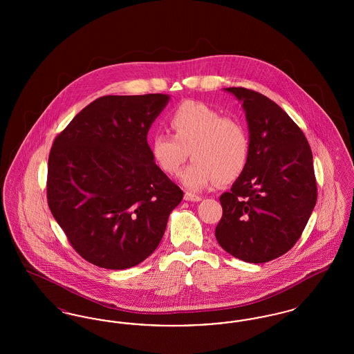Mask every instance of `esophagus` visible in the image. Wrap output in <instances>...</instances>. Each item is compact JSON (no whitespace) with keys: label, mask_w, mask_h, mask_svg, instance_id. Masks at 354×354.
<instances>
[{"label":"esophagus","mask_w":354,"mask_h":354,"mask_svg":"<svg viewBox=\"0 0 354 354\" xmlns=\"http://www.w3.org/2000/svg\"><path fill=\"white\" fill-rule=\"evenodd\" d=\"M185 201H187V202H201V201H202V196L194 195V194H189V192H185Z\"/></svg>","instance_id":"34e87169"}]
</instances>
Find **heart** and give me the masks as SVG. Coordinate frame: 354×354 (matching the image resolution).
I'll use <instances>...</instances> for the list:
<instances>
[{
  "instance_id": "b5f03b06",
  "label": "heart",
  "mask_w": 354,
  "mask_h": 354,
  "mask_svg": "<svg viewBox=\"0 0 354 354\" xmlns=\"http://www.w3.org/2000/svg\"><path fill=\"white\" fill-rule=\"evenodd\" d=\"M169 126L172 135L156 133L150 139L152 162L163 174L175 176L189 152L194 162L180 176L188 191L199 192L216 182L232 183L247 169L251 136L241 120L188 101L169 114Z\"/></svg>"
}]
</instances>
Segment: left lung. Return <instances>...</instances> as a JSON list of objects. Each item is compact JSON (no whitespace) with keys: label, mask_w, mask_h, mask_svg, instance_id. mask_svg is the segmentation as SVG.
<instances>
[{"label":"left lung","mask_w":354,"mask_h":354,"mask_svg":"<svg viewBox=\"0 0 354 354\" xmlns=\"http://www.w3.org/2000/svg\"><path fill=\"white\" fill-rule=\"evenodd\" d=\"M243 104L251 158L230 192L215 236L225 252L267 263L288 252L303 234L317 201L313 156L300 127L266 95L228 87Z\"/></svg>","instance_id":"8db88e82"}]
</instances>
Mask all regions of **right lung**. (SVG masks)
Returning <instances> with one entry per match:
<instances>
[{"instance_id": "obj_1", "label": "right lung", "mask_w": 354, "mask_h": 354, "mask_svg": "<svg viewBox=\"0 0 354 354\" xmlns=\"http://www.w3.org/2000/svg\"><path fill=\"white\" fill-rule=\"evenodd\" d=\"M169 101L167 94L101 97L54 139L49 208L73 248L97 267L126 270L146 260L183 199L147 143Z\"/></svg>"}]
</instances>
